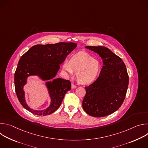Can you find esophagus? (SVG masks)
I'll use <instances>...</instances> for the list:
<instances>
[{
	"instance_id": "34e87169",
	"label": "esophagus",
	"mask_w": 148,
	"mask_h": 148,
	"mask_svg": "<svg viewBox=\"0 0 148 148\" xmlns=\"http://www.w3.org/2000/svg\"><path fill=\"white\" fill-rule=\"evenodd\" d=\"M76 87H77V86H76L75 85H74V84H71V88H72L73 89V88H75Z\"/></svg>"
}]
</instances>
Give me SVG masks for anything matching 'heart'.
Listing matches in <instances>:
<instances>
[{"mask_svg":"<svg viewBox=\"0 0 148 148\" xmlns=\"http://www.w3.org/2000/svg\"><path fill=\"white\" fill-rule=\"evenodd\" d=\"M63 68L69 75H72L74 71L77 72V80L80 83L87 84L98 77L101 71V64L97 60L89 54L80 52L74 55L70 61H66Z\"/></svg>","mask_w":148,"mask_h":148,"instance_id":"1","label":"heart"}]
</instances>
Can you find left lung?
I'll return each instance as SVG.
<instances>
[{"label":"left lung","instance_id":"1","mask_svg":"<svg viewBox=\"0 0 148 148\" xmlns=\"http://www.w3.org/2000/svg\"><path fill=\"white\" fill-rule=\"evenodd\" d=\"M86 48L98 53L103 66L98 78L85 87L86 94L82 101V108L94 117L107 116L118 110L125 99L129 83L127 70L122 59L108 48Z\"/></svg>","mask_w":148,"mask_h":148}]
</instances>
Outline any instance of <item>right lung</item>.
I'll use <instances>...</instances> for the list:
<instances>
[{"label": "right lung", "mask_w": 148, "mask_h": 148, "mask_svg": "<svg viewBox=\"0 0 148 148\" xmlns=\"http://www.w3.org/2000/svg\"><path fill=\"white\" fill-rule=\"evenodd\" d=\"M76 47L75 43L64 42L37 45L20 58L14 73V87L17 98L25 109L35 115L45 116L53 113L60 107L65 94L71 90V84L69 80L54 77L60 69V64ZM30 75H38L44 80L51 79L47 83V85L52 102L46 110H32L25 102L23 88L27 78Z\"/></svg>", "instance_id": "right-lung-1"}]
</instances>
